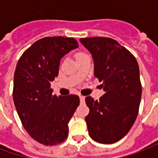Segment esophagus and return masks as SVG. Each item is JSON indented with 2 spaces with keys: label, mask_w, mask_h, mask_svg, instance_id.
Instances as JSON below:
<instances>
[{
  "label": "esophagus",
  "mask_w": 158,
  "mask_h": 158,
  "mask_svg": "<svg viewBox=\"0 0 158 158\" xmlns=\"http://www.w3.org/2000/svg\"><path fill=\"white\" fill-rule=\"evenodd\" d=\"M80 101L81 103H84L85 102V97L82 96H80Z\"/></svg>",
  "instance_id": "esophagus-1"
}]
</instances>
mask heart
I'll use <instances>...</instances> for the list:
<instances>
[{
	"instance_id": "heart-1",
	"label": "heart",
	"mask_w": 158,
	"mask_h": 158,
	"mask_svg": "<svg viewBox=\"0 0 158 158\" xmlns=\"http://www.w3.org/2000/svg\"><path fill=\"white\" fill-rule=\"evenodd\" d=\"M86 55L85 53H83V52H78L76 54V58H77V57H82V56H85Z\"/></svg>"
}]
</instances>
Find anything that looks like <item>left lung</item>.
Listing matches in <instances>:
<instances>
[{"label": "left lung", "mask_w": 158, "mask_h": 158, "mask_svg": "<svg viewBox=\"0 0 158 158\" xmlns=\"http://www.w3.org/2000/svg\"><path fill=\"white\" fill-rule=\"evenodd\" d=\"M80 42L92 56L94 75L105 90L99 101L85 97L88 132L100 143H114L128 134L138 116L142 96L139 64L114 40L84 38Z\"/></svg>", "instance_id": "obj_1"}]
</instances>
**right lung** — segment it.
Here are the masks:
<instances>
[{
    "label": "right lung",
    "instance_id": "obj_1",
    "mask_svg": "<svg viewBox=\"0 0 158 158\" xmlns=\"http://www.w3.org/2000/svg\"><path fill=\"white\" fill-rule=\"evenodd\" d=\"M77 48L73 38H43L25 50L17 62L15 106L24 129L44 145H56L68 138V123L80 104L77 95L52 96L50 88L58 76L62 57Z\"/></svg>",
    "mask_w": 158,
    "mask_h": 158
}]
</instances>
